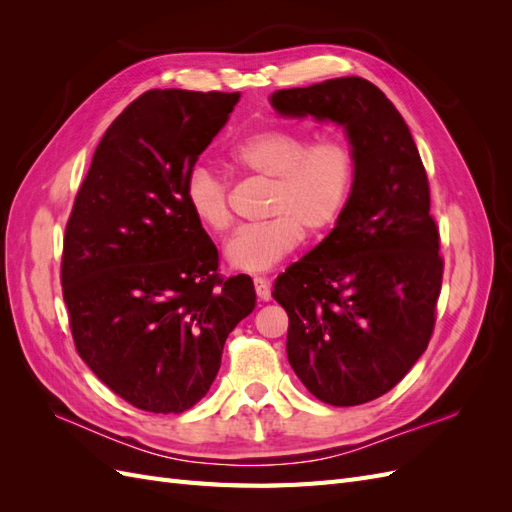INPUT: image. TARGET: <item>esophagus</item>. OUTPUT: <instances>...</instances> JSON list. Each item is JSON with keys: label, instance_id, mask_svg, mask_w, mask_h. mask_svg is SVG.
Instances as JSON below:
<instances>
[{"label": "esophagus", "instance_id": "34e87169", "mask_svg": "<svg viewBox=\"0 0 512 512\" xmlns=\"http://www.w3.org/2000/svg\"><path fill=\"white\" fill-rule=\"evenodd\" d=\"M254 290H256V297L260 301H269L271 299V280H269V277H254Z\"/></svg>", "mask_w": 512, "mask_h": 512}]
</instances>
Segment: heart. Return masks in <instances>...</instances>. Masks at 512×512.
I'll return each instance as SVG.
<instances>
[{"label": "heart", "instance_id": "1", "mask_svg": "<svg viewBox=\"0 0 512 512\" xmlns=\"http://www.w3.org/2000/svg\"><path fill=\"white\" fill-rule=\"evenodd\" d=\"M245 177L269 181L262 213L269 220L241 226L226 245V262L241 271H267L307 235H322L344 218L354 196L359 160L342 138L314 141L299 130L265 128L230 151ZM185 205L205 230L220 235L232 222L228 183L207 166L188 170Z\"/></svg>", "mask_w": 512, "mask_h": 512}]
</instances>
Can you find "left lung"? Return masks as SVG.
I'll return each mask as SVG.
<instances>
[{"instance_id": "8db88e82", "label": "left lung", "mask_w": 512, "mask_h": 512, "mask_svg": "<svg viewBox=\"0 0 512 512\" xmlns=\"http://www.w3.org/2000/svg\"><path fill=\"white\" fill-rule=\"evenodd\" d=\"M277 113L342 123L359 160L339 224L277 277L286 352L305 389L331 406L389 393L436 327L444 258L429 181L404 117L361 76L271 96Z\"/></svg>"}]
</instances>
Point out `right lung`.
<instances>
[{
	"instance_id": "1",
	"label": "right lung",
	"mask_w": 512,
	"mask_h": 512,
	"mask_svg": "<svg viewBox=\"0 0 512 512\" xmlns=\"http://www.w3.org/2000/svg\"><path fill=\"white\" fill-rule=\"evenodd\" d=\"M239 98L145 91L104 132L74 198L61 252L74 346L138 410L179 414L203 399L228 333L256 303L250 275L220 273L183 196Z\"/></svg>"
}]
</instances>
